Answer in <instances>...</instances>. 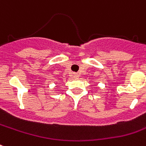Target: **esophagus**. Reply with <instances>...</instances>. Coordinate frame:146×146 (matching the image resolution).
<instances>
[{
  "mask_svg": "<svg viewBox=\"0 0 146 146\" xmlns=\"http://www.w3.org/2000/svg\"><path fill=\"white\" fill-rule=\"evenodd\" d=\"M73 78H75V79H77V78L79 77V75H78V73H73Z\"/></svg>",
  "mask_w": 146,
  "mask_h": 146,
  "instance_id": "obj_1",
  "label": "esophagus"
}]
</instances>
